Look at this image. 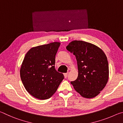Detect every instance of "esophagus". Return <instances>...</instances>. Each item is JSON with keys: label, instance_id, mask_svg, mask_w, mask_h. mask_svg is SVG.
Returning <instances> with one entry per match:
<instances>
[{"label": "esophagus", "instance_id": "1", "mask_svg": "<svg viewBox=\"0 0 123 123\" xmlns=\"http://www.w3.org/2000/svg\"><path fill=\"white\" fill-rule=\"evenodd\" d=\"M63 75H64V78H67V75H68V74H67V73H64V74H63Z\"/></svg>", "mask_w": 123, "mask_h": 123}]
</instances>
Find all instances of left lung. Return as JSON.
<instances>
[{"instance_id": "8db88e82", "label": "left lung", "mask_w": 123, "mask_h": 123, "mask_svg": "<svg viewBox=\"0 0 123 123\" xmlns=\"http://www.w3.org/2000/svg\"><path fill=\"white\" fill-rule=\"evenodd\" d=\"M75 56L78 76L70 83L82 97L92 98L105 87L109 79V63L102 50L82 41H73L66 47Z\"/></svg>"}]
</instances>
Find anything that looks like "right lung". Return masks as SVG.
<instances>
[{
	"mask_svg": "<svg viewBox=\"0 0 123 123\" xmlns=\"http://www.w3.org/2000/svg\"><path fill=\"white\" fill-rule=\"evenodd\" d=\"M59 42L39 45L29 50L20 70L21 80L29 93L37 99L50 98L63 80L55 69V56Z\"/></svg>",
	"mask_w": 123,
	"mask_h": 123,
	"instance_id": "1",
	"label": "right lung"
}]
</instances>
